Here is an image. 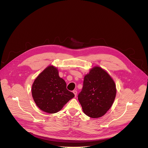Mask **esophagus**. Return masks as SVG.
Here are the masks:
<instances>
[{
  "instance_id": "34e87169",
  "label": "esophagus",
  "mask_w": 148,
  "mask_h": 148,
  "mask_svg": "<svg viewBox=\"0 0 148 148\" xmlns=\"http://www.w3.org/2000/svg\"><path fill=\"white\" fill-rule=\"evenodd\" d=\"M73 93H74V95H75V96L76 97V95H77V90H73Z\"/></svg>"
}]
</instances>
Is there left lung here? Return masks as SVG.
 Here are the masks:
<instances>
[{"label": "left lung", "mask_w": 148, "mask_h": 148, "mask_svg": "<svg viewBox=\"0 0 148 148\" xmlns=\"http://www.w3.org/2000/svg\"><path fill=\"white\" fill-rule=\"evenodd\" d=\"M116 95V85L112 77L101 68L95 66L85 76L78 100L86 115L99 118L110 108Z\"/></svg>", "instance_id": "obj_1"}]
</instances>
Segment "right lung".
I'll return each mask as SVG.
<instances>
[{
    "label": "right lung",
    "mask_w": 148,
    "mask_h": 148,
    "mask_svg": "<svg viewBox=\"0 0 148 148\" xmlns=\"http://www.w3.org/2000/svg\"><path fill=\"white\" fill-rule=\"evenodd\" d=\"M35 103L42 110L55 113L60 110L75 95L66 89V84L53 66L46 68L36 77L32 86Z\"/></svg>",
    "instance_id": "right-lung-1"
}]
</instances>
